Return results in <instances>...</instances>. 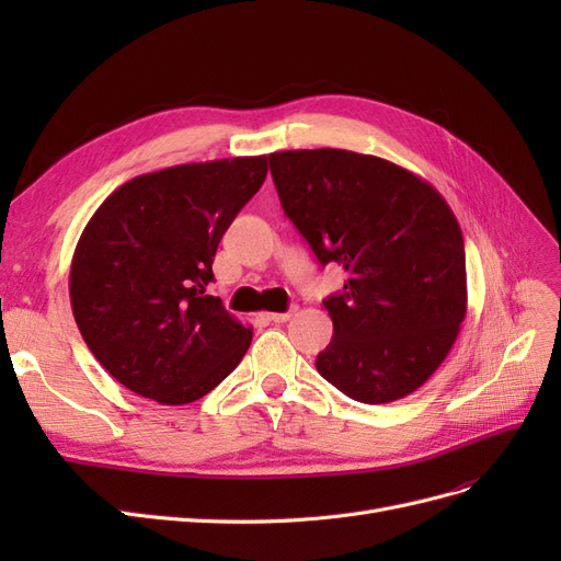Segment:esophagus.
Segmentation results:
<instances>
[{
	"label": "esophagus",
	"mask_w": 561,
	"mask_h": 561,
	"mask_svg": "<svg viewBox=\"0 0 561 561\" xmlns=\"http://www.w3.org/2000/svg\"><path fill=\"white\" fill-rule=\"evenodd\" d=\"M290 311H285V313H266V318L271 320V322H287V320H290Z\"/></svg>",
	"instance_id": "1"
}]
</instances>
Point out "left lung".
<instances>
[{
	"label": "left lung",
	"mask_w": 561,
	"mask_h": 561,
	"mask_svg": "<svg viewBox=\"0 0 561 561\" xmlns=\"http://www.w3.org/2000/svg\"><path fill=\"white\" fill-rule=\"evenodd\" d=\"M280 206L318 262L346 268L328 297L334 334L316 367L344 396L383 404L443 365L468 307L463 233L435 186L348 149L268 154Z\"/></svg>",
	"instance_id": "8db88e82"
}]
</instances>
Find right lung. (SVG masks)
I'll list each match as a JSON object with an SVG mask.
<instances>
[{"instance_id":"add662e5","label":"right lung","mask_w":561,"mask_h":561,"mask_svg":"<svg viewBox=\"0 0 561 561\" xmlns=\"http://www.w3.org/2000/svg\"><path fill=\"white\" fill-rule=\"evenodd\" d=\"M266 171V157L163 168L118 186L89 219L70 268L72 313L98 363L133 393L186 404L241 363L252 328L206 285Z\"/></svg>"}]
</instances>
